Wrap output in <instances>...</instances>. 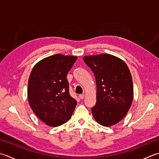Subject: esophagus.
I'll list each match as a JSON object with an SVG mask.
<instances>
[{"label":"esophagus","mask_w":159,"mask_h":159,"mask_svg":"<svg viewBox=\"0 0 159 159\" xmlns=\"http://www.w3.org/2000/svg\"><path fill=\"white\" fill-rule=\"evenodd\" d=\"M84 97H85V94H80V95H79L80 99H83Z\"/></svg>","instance_id":"obj_1"}]
</instances>
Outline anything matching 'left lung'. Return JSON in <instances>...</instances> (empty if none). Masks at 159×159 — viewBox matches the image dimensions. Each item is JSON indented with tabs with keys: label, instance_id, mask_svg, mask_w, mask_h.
<instances>
[{
	"label": "left lung",
	"instance_id": "obj_1",
	"mask_svg": "<svg viewBox=\"0 0 159 159\" xmlns=\"http://www.w3.org/2000/svg\"><path fill=\"white\" fill-rule=\"evenodd\" d=\"M96 82V104L92 108L95 120L110 127L125 116L133 99V83L124 61L114 56L102 54L83 57Z\"/></svg>",
	"mask_w": 159,
	"mask_h": 159
}]
</instances>
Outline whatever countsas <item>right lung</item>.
<instances>
[{"mask_svg": "<svg viewBox=\"0 0 159 159\" xmlns=\"http://www.w3.org/2000/svg\"><path fill=\"white\" fill-rule=\"evenodd\" d=\"M76 57L55 54L39 61L32 69L28 81L27 96L35 114L52 127L70 119L77 102L70 94L67 74Z\"/></svg>", "mask_w": 159, "mask_h": 159, "instance_id": "obj_1", "label": "right lung"}]
</instances>
